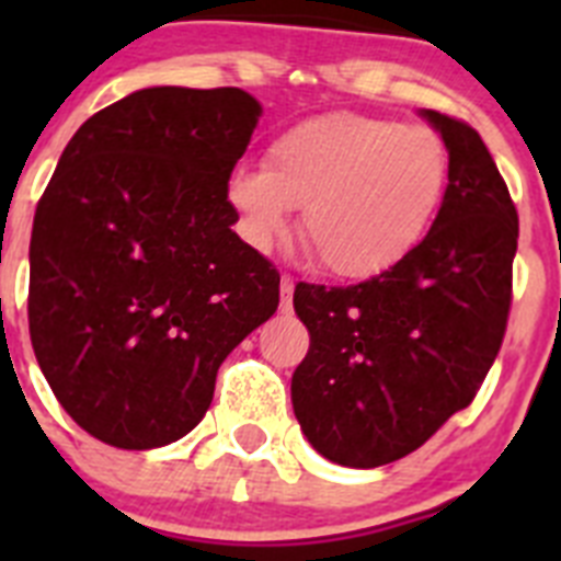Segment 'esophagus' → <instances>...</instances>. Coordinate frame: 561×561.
Instances as JSON below:
<instances>
[{"mask_svg": "<svg viewBox=\"0 0 561 561\" xmlns=\"http://www.w3.org/2000/svg\"><path fill=\"white\" fill-rule=\"evenodd\" d=\"M291 291H295V277H280V311L291 309Z\"/></svg>", "mask_w": 561, "mask_h": 561, "instance_id": "1", "label": "esophagus"}]
</instances>
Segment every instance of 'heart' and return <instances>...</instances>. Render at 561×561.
<instances>
[{
  "mask_svg": "<svg viewBox=\"0 0 561 561\" xmlns=\"http://www.w3.org/2000/svg\"><path fill=\"white\" fill-rule=\"evenodd\" d=\"M449 148L427 126L329 112L284 128L264 168H238L227 199L264 250L300 207V238L336 277H376L410 255L438 219Z\"/></svg>",
  "mask_w": 561,
  "mask_h": 561,
  "instance_id": "1",
  "label": "heart"
}]
</instances>
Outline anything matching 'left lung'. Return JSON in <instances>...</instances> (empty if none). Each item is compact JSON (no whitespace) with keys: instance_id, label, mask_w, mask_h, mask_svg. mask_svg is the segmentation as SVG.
I'll list each match as a JSON object with an SVG mask.
<instances>
[{"instance_id":"obj_1","label":"left lung","mask_w":561,"mask_h":561,"mask_svg":"<svg viewBox=\"0 0 561 561\" xmlns=\"http://www.w3.org/2000/svg\"><path fill=\"white\" fill-rule=\"evenodd\" d=\"M419 114L449 148L447 199L424 241L356 286L295 289L311 345L291 408L311 447L351 469L404 458L472 404L512 306L519 221L492 153L472 126Z\"/></svg>"}]
</instances>
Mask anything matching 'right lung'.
I'll use <instances>...</instances> for the list:
<instances>
[{"label":"right lung","mask_w":561,"mask_h":561,"mask_svg":"<svg viewBox=\"0 0 561 561\" xmlns=\"http://www.w3.org/2000/svg\"><path fill=\"white\" fill-rule=\"evenodd\" d=\"M244 89L148 87L67 142L30 238V340L78 427L165 447L213 401L280 275L232 225L227 180L261 117Z\"/></svg>","instance_id":"right-lung-1"}]
</instances>
